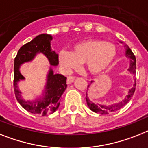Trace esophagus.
<instances>
[{"instance_id":"obj_1","label":"esophagus","mask_w":148,"mask_h":148,"mask_svg":"<svg viewBox=\"0 0 148 148\" xmlns=\"http://www.w3.org/2000/svg\"><path fill=\"white\" fill-rule=\"evenodd\" d=\"M74 79H75V77L74 76L67 77V84H70V83H72L74 81Z\"/></svg>"}]
</instances>
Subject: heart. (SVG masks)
I'll return each mask as SVG.
<instances>
[{
  "label": "heart",
  "mask_w": 148,
  "mask_h": 148,
  "mask_svg": "<svg viewBox=\"0 0 148 148\" xmlns=\"http://www.w3.org/2000/svg\"><path fill=\"white\" fill-rule=\"evenodd\" d=\"M116 53L113 44L98 39H89L74 45L71 52L61 51L59 60L66 70L76 69L79 64L85 63L88 71L97 74L109 66Z\"/></svg>",
  "instance_id": "obj_1"
}]
</instances>
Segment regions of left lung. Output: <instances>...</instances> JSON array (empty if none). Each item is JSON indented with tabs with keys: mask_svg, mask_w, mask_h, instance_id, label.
Segmentation results:
<instances>
[{
	"mask_svg": "<svg viewBox=\"0 0 148 148\" xmlns=\"http://www.w3.org/2000/svg\"><path fill=\"white\" fill-rule=\"evenodd\" d=\"M125 47H126V49H125L126 50L125 51V56L128 58H129L130 61H131V64H130V66H129L128 70H129V73H131V74H132L134 76H135V75H136V71H135L136 70V59H135V55H134L133 52L132 51V50L127 45H125ZM88 86L89 85H88ZM135 87H136V81H135V82H134L133 87L131 89H129L128 95L125 96V98L122 100L121 101H119V102H118V103H112V104H102V103H93V102H91L89 100L87 96V94H86V97L85 98H86V101H87L88 107L90 108V110H91L95 113H100V114H102V115L116 112V110H119L122 107H124L131 100L133 95L135 93Z\"/></svg>",
	"mask_w": 148,
	"mask_h": 148,
	"instance_id": "obj_1",
	"label": "left lung"
}]
</instances>
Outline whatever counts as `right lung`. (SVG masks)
<instances>
[{
    "mask_svg": "<svg viewBox=\"0 0 148 148\" xmlns=\"http://www.w3.org/2000/svg\"><path fill=\"white\" fill-rule=\"evenodd\" d=\"M52 38V36L48 34L38 35L30 42L20 47L14 60L13 88L16 98L24 109L33 114L46 116L55 112L59 107L60 97L67 87L66 78L61 74H54L51 68L47 74L43 97L35 101H25L22 97L21 91L17 85L20 80L25 79L19 71L20 66L32 60L37 53H41L45 55L51 66H56L59 64L58 54L51 49Z\"/></svg>",
    "mask_w": 148,
    "mask_h": 148,
    "instance_id": "add662e5",
    "label": "right lung"
}]
</instances>
